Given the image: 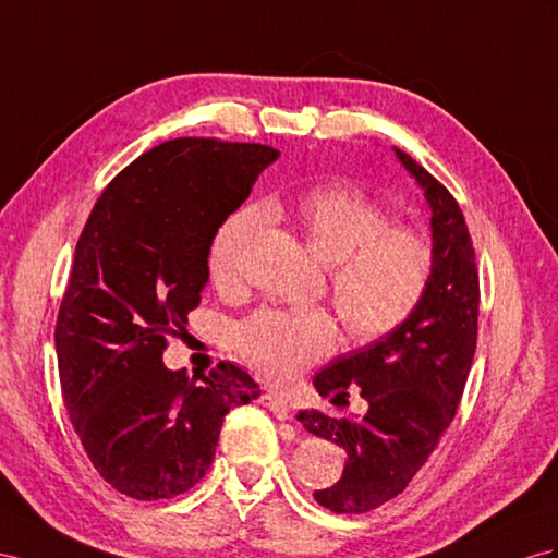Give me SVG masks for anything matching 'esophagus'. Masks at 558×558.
Returning <instances> with one entry per match:
<instances>
[{
  "mask_svg": "<svg viewBox=\"0 0 558 558\" xmlns=\"http://www.w3.org/2000/svg\"><path fill=\"white\" fill-rule=\"evenodd\" d=\"M262 405H264V408H268L270 412H274V415H276L278 420H290V408H288V401H284V398H282L280 393L266 391V393L262 396Z\"/></svg>",
  "mask_w": 558,
  "mask_h": 558,
  "instance_id": "obj_1",
  "label": "esophagus"
}]
</instances>
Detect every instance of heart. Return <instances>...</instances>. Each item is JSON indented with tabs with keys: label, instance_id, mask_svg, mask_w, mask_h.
<instances>
[{
	"label": "heart",
	"instance_id": "b5f03b06",
	"mask_svg": "<svg viewBox=\"0 0 558 558\" xmlns=\"http://www.w3.org/2000/svg\"><path fill=\"white\" fill-rule=\"evenodd\" d=\"M288 214L318 262L330 266V294L341 327L355 344L396 332L432 288L436 250L417 228L391 223V214L347 183L316 185ZM256 226L254 211L228 217L209 245V278L223 292L240 282V259ZM335 320L323 308H266L233 332L238 353L268 381H290L335 344Z\"/></svg>",
	"mask_w": 558,
	"mask_h": 558
}]
</instances>
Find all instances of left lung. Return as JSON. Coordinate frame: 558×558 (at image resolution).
Instances as JSON below:
<instances>
[{"label": "left lung", "mask_w": 558, "mask_h": 558, "mask_svg": "<svg viewBox=\"0 0 558 558\" xmlns=\"http://www.w3.org/2000/svg\"><path fill=\"white\" fill-rule=\"evenodd\" d=\"M393 150L432 207L436 268L424 302L396 332L339 355L313 377L316 391L335 405L359 387L365 417L320 410L296 415L308 434L347 450L341 478L313 493L337 513L373 511L408 488L450 426L476 351L481 292L464 214L446 185L408 153Z\"/></svg>", "instance_id": "1"}]
</instances>
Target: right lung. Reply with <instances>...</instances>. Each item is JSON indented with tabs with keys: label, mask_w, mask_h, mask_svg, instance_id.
I'll use <instances>...</instances> for the list:
<instances>
[{
	"label": "right lung",
	"mask_w": 558,
	"mask_h": 558,
	"mask_svg": "<svg viewBox=\"0 0 558 558\" xmlns=\"http://www.w3.org/2000/svg\"><path fill=\"white\" fill-rule=\"evenodd\" d=\"M278 150L165 141L112 179L75 247L56 320L61 389L94 469L134 499H169L205 476L226 412L259 396L219 363L203 381L167 369L209 280V245Z\"/></svg>",
	"instance_id": "obj_1"
}]
</instances>
